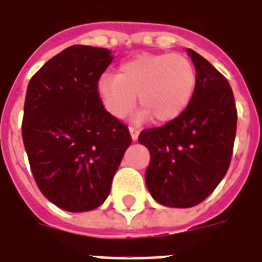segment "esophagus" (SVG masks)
Listing matches in <instances>:
<instances>
[{
  "label": "esophagus",
  "instance_id": "esophagus-1",
  "mask_svg": "<svg viewBox=\"0 0 262 262\" xmlns=\"http://www.w3.org/2000/svg\"><path fill=\"white\" fill-rule=\"evenodd\" d=\"M129 133H130L132 140H133V142H136L137 137H139V130L135 129V127H129Z\"/></svg>",
  "mask_w": 262,
  "mask_h": 262
}]
</instances>
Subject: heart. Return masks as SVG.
Segmentation results:
<instances>
[{
	"instance_id": "obj_1",
	"label": "heart",
	"mask_w": 262,
	"mask_h": 262,
	"mask_svg": "<svg viewBox=\"0 0 262 262\" xmlns=\"http://www.w3.org/2000/svg\"><path fill=\"white\" fill-rule=\"evenodd\" d=\"M197 74L188 58L180 54H140L123 62L116 76H103L98 93L115 118H125L136 105L140 116L167 123L179 118L193 98Z\"/></svg>"
}]
</instances>
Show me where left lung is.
I'll return each instance as SVG.
<instances>
[{
    "label": "left lung",
    "mask_w": 262,
    "mask_h": 262,
    "mask_svg": "<svg viewBox=\"0 0 262 262\" xmlns=\"http://www.w3.org/2000/svg\"><path fill=\"white\" fill-rule=\"evenodd\" d=\"M197 74L193 98L184 112L162 127L146 129L139 143L150 151L146 186L167 207L200 204L226 176L237 130V111L228 80L193 49Z\"/></svg>",
    "instance_id": "left-lung-1"
}]
</instances>
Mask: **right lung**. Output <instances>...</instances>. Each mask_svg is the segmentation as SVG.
Listing matches in <instances>:
<instances>
[{"label": "right lung", "instance_id": "1", "mask_svg": "<svg viewBox=\"0 0 262 262\" xmlns=\"http://www.w3.org/2000/svg\"><path fill=\"white\" fill-rule=\"evenodd\" d=\"M113 61L109 49L74 45L29 80L23 140L41 193L71 213L103 204L132 137L105 109L98 80Z\"/></svg>", "mask_w": 262, "mask_h": 262}]
</instances>
